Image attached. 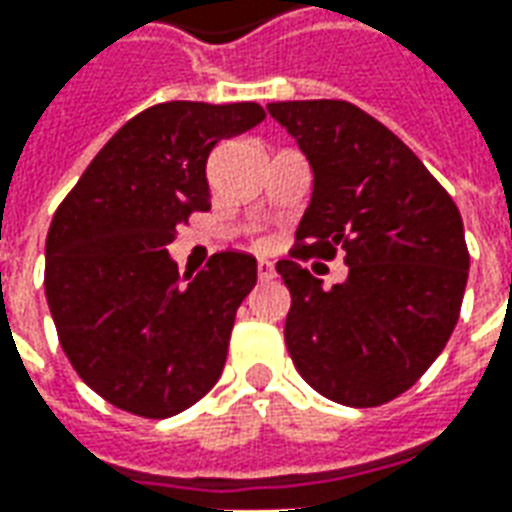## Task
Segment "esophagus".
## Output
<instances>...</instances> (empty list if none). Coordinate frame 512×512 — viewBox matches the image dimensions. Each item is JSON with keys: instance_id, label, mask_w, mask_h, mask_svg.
Returning <instances> with one entry per match:
<instances>
[{"instance_id": "1", "label": "esophagus", "mask_w": 512, "mask_h": 512, "mask_svg": "<svg viewBox=\"0 0 512 512\" xmlns=\"http://www.w3.org/2000/svg\"><path fill=\"white\" fill-rule=\"evenodd\" d=\"M274 263L271 260H257V277L260 279H274Z\"/></svg>"}]
</instances>
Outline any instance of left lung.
Masks as SVG:
<instances>
[{
    "mask_svg": "<svg viewBox=\"0 0 512 512\" xmlns=\"http://www.w3.org/2000/svg\"><path fill=\"white\" fill-rule=\"evenodd\" d=\"M268 112L312 169L293 255L345 252L348 277L323 288L279 260L290 290L285 343L301 378L343 406H381L444 351L469 279L463 219L425 164L348 101H277Z\"/></svg>",
    "mask_w": 512,
    "mask_h": 512,
    "instance_id": "1",
    "label": "left lung"
}]
</instances>
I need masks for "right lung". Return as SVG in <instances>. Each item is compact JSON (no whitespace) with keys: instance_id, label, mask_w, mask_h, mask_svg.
I'll use <instances>...</instances> for the list:
<instances>
[{"instance_id":"obj_1","label":"right lung","mask_w":512,"mask_h":512,"mask_svg":"<svg viewBox=\"0 0 512 512\" xmlns=\"http://www.w3.org/2000/svg\"><path fill=\"white\" fill-rule=\"evenodd\" d=\"M263 106L169 101L131 117L84 169L46 238V299L65 356L112 406L164 419L219 381L257 260L219 252L178 274L167 244L208 211V156Z\"/></svg>"}]
</instances>
